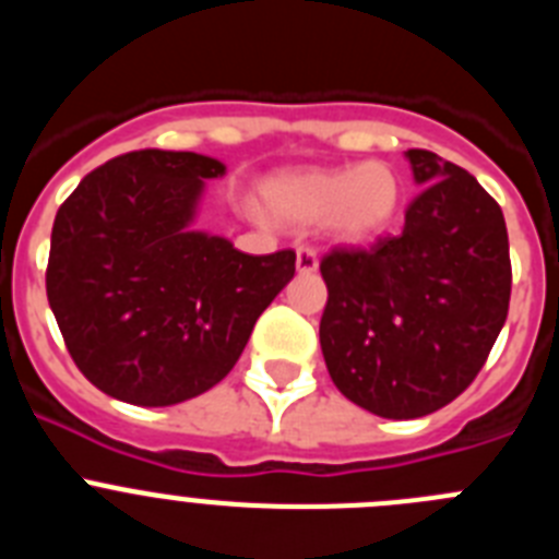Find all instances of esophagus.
<instances>
[{
  "label": "esophagus",
  "instance_id": "34e87169",
  "mask_svg": "<svg viewBox=\"0 0 559 559\" xmlns=\"http://www.w3.org/2000/svg\"><path fill=\"white\" fill-rule=\"evenodd\" d=\"M316 269H319V257H316L313 249L302 246V249L296 251V271L299 274H313Z\"/></svg>",
  "mask_w": 559,
  "mask_h": 559
}]
</instances>
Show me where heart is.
<instances>
[{
  "label": "heart",
  "mask_w": 559,
  "mask_h": 559,
  "mask_svg": "<svg viewBox=\"0 0 559 559\" xmlns=\"http://www.w3.org/2000/svg\"><path fill=\"white\" fill-rule=\"evenodd\" d=\"M265 204L280 221L316 226L328 221L338 240L364 243L392 224L397 212V173L383 162L330 170L280 173L263 187Z\"/></svg>",
  "instance_id": "heart-1"
}]
</instances>
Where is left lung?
I'll return each instance as SVG.
<instances>
[{
  "label": "left lung",
  "mask_w": 559,
  "mask_h": 559,
  "mask_svg": "<svg viewBox=\"0 0 559 559\" xmlns=\"http://www.w3.org/2000/svg\"><path fill=\"white\" fill-rule=\"evenodd\" d=\"M414 185L406 226L372 249H335L319 341L355 406L386 419L426 417L471 386L510 310L503 212L471 173L406 151Z\"/></svg>",
  "instance_id": "left-lung-1"
}]
</instances>
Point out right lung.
I'll use <instances>...</instances> for the list:
<instances>
[{"instance_id":"1","label":"right lung","mask_w":559,"mask_h":559,"mask_svg":"<svg viewBox=\"0 0 559 559\" xmlns=\"http://www.w3.org/2000/svg\"><path fill=\"white\" fill-rule=\"evenodd\" d=\"M226 165L133 151L78 185L52 224L47 299L67 349L108 397L176 406L231 372L254 322L294 280L296 254H246L195 229Z\"/></svg>"}]
</instances>
